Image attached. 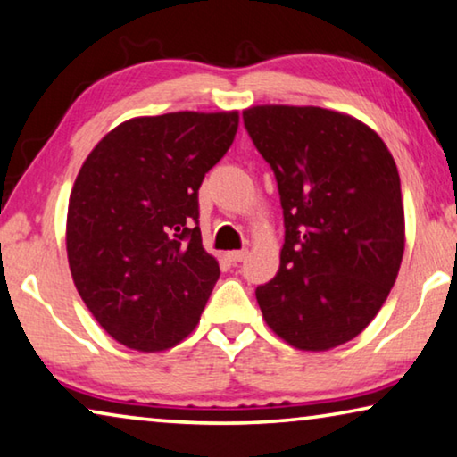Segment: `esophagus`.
Returning <instances> with one entry per match:
<instances>
[{
    "instance_id": "obj_1",
    "label": "esophagus",
    "mask_w": 457,
    "mask_h": 457,
    "mask_svg": "<svg viewBox=\"0 0 457 457\" xmlns=\"http://www.w3.org/2000/svg\"><path fill=\"white\" fill-rule=\"evenodd\" d=\"M248 256V250L246 248H242V250H231V252H228V258L231 262H242L244 258Z\"/></svg>"
}]
</instances>
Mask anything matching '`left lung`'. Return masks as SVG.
Masks as SVG:
<instances>
[{
	"label": "left lung",
	"mask_w": 457,
	"mask_h": 457,
	"mask_svg": "<svg viewBox=\"0 0 457 457\" xmlns=\"http://www.w3.org/2000/svg\"><path fill=\"white\" fill-rule=\"evenodd\" d=\"M252 143L275 174L285 244L258 285L267 324L302 351L355 338L384 305L404 254L396 162L363 122L318 106H252Z\"/></svg>",
	"instance_id": "left-lung-1"
}]
</instances>
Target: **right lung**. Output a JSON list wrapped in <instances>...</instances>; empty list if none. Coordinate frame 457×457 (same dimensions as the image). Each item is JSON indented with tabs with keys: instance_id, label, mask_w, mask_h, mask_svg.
I'll list each match as a JSON object with an SVG mask.
<instances>
[{
	"instance_id": "1",
	"label": "right lung",
	"mask_w": 457,
	"mask_h": 457,
	"mask_svg": "<svg viewBox=\"0 0 457 457\" xmlns=\"http://www.w3.org/2000/svg\"><path fill=\"white\" fill-rule=\"evenodd\" d=\"M237 112L122 122L81 166L67 258L81 299L114 340L154 353L195 330L220 278L199 228V188L234 143Z\"/></svg>"
}]
</instances>
